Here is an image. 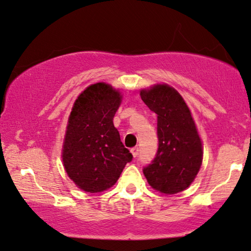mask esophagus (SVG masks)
Segmentation results:
<instances>
[{"label":"esophagus","instance_id":"34e87169","mask_svg":"<svg viewBox=\"0 0 251 251\" xmlns=\"http://www.w3.org/2000/svg\"><path fill=\"white\" fill-rule=\"evenodd\" d=\"M138 152H139V148H138V146H135V148L131 149V153H132V155H133V157H135V158L138 155Z\"/></svg>","mask_w":251,"mask_h":251}]
</instances>
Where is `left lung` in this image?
<instances>
[{"mask_svg": "<svg viewBox=\"0 0 251 251\" xmlns=\"http://www.w3.org/2000/svg\"><path fill=\"white\" fill-rule=\"evenodd\" d=\"M141 98L158 115V151L143 168L149 184L172 195L187 189L201 165L203 151L190 110L176 90L155 85L142 90Z\"/></svg>", "mask_w": 251, "mask_h": 251, "instance_id": "8db88e82", "label": "left lung"}]
</instances>
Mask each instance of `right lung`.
I'll use <instances>...</instances> for the list:
<instances>
[{
    "label": "right lung",
    "instance_id": "obj_1",
    "mask_svg": "<svg viewBox=\"0 0 251 251\" xmlns=\"http://www.w3.org/2000/svg\"><path fill=\"white\" fill-rule=\"evenodd\" d=\"M120 103L119 91L97 83L79 94L70 113L62 159L69 177L87 193L113 187L132 160L113 123Z\"/></svg>",
    "mask_w": 251,
    "mask_h": 251
}]
</instances>
